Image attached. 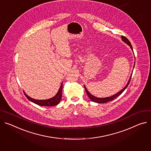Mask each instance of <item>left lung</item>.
<instances>
[{
	"mask_svg": "<svg viewBox=\"0 0 151 151\" xmlns=\"http://www.w3.org/2000/svg\"><path fill=\"white\" fill-rule=\"evenodd\" d=\"M122 41H123V42L125 43L126 44H127L128 46H129V47H131V50H132V52H133V49H132V45H131V43L129 42V41L128 40V39L127 38H126L125 37H124V36H122ZM133 53H134V52H133ZM134 65H135V63H134ZM133 69H134V68H133ZM132 74H131V76H130V78H129V81H128V83H127V85L125 86V87L123 88V89H122L119 92L117 93L116 94H114V95H113V96H111L106 97V98H97V97L94 96L92 95L91 93H90V92L88 91V90L87 89V88L85 86H84V88H85V89H86V93H87V95H88V98L91 99V101H93V102H94L99 103V104L106 103V102H109V101H111L114 100V99H116L117 97H118L119 96H120V95L123 92V91H124V90L127 88V87L128 86V85H129V83H130V80H131V79Z\"/></svg>",
	"mask_w": 151,
	"mask_h": 151,
	"instance_id": "left-lung-1",
	"label": "left lung"
}]
</instances>
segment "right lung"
<instances>
[{
	"label": "right lung",
	"instance_id": "add662e5",
	"mask_svg": "<svg viewBox=\"0 0 151 151\" xmlns=\"http://www.w3.org/2000/svg\"><path fill=\"white\" fill-rule=\"evenodd\" d=\"M62 90H63V83L61 84V86H60L57 93L56 94V95L54 96L53 97H52L50 99H46V100L35 99H33V98L29 97V96H28L26 94V93L24 91V93L27 98H28L30 101H31L32 102H34L35 104H37L40 106H55V105H58L60 103V102L61 101V98H62Z\"/></svg>",
	"mask_w": 151,
	"mask_h": 151
}]
</instances>
